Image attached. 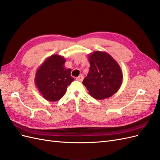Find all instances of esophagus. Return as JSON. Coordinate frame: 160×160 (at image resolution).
<instances>
[{"label":"esophagus","mask_w":160,"mask_h":160,"mask_svg":"<svg viewBox=\"0 0 160 160\" xmlns=\"http://www.w3.org/2000/svg\"><path fill=\"white\" fill-rule=\"evenodd\" d=\"M83 79H84V77H83V76H82V75H80V76H79L78 77L76 78V80H77L78 81H80V82L82 81Z\"/></svg>","instance_id":"obj_1"}]
</instances>
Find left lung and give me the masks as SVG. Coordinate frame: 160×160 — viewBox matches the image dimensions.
<instances>
[{"instance_id":"1","label":"left lung","mask_w":160,"mask_h":160,"mask_svg":"<svg viewBox=\"0 0 160 160\" xmlns=\"http://www.w3.org/2000/svg\"><path fill=\"white\" fill-rule=\"evenodd\" d=\"M90 69L82 83L89 95L96 99L113 95L122 84L121 68L109 53L95 51L88 55Z\"/></svg>"}]
</instances>
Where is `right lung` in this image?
<instances>
[{"label": "right lung", "instance_id": "add662e5", "mask_svg": "<svg viewBox=\"0 0 160 160\" xmlns=\"http://www.w3.org/2000/svg\"><path fill=\"white\" fill-rule=\"evenodd\" d=\"M63 56L52 55L36 72L35 84L45 99L57 101L65 95L68 86L73 81L71 69L65 68Z\"/></svg>", "mask_w": 160, "mask_h": 160}]
</instances>
